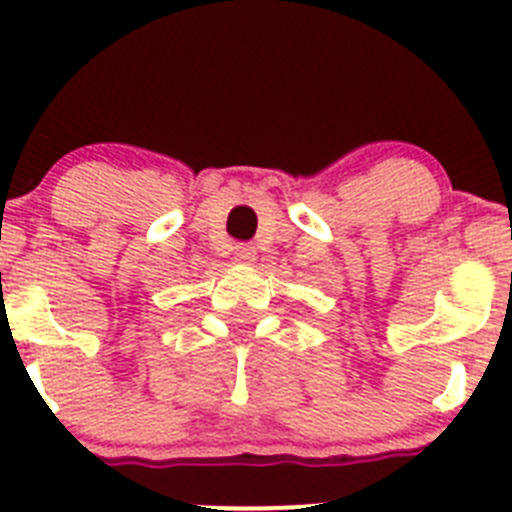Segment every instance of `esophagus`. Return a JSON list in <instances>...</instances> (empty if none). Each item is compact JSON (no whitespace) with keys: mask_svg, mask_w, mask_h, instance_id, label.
<instances>
[{"mask_svg":"<svg viewBox=\"0 0 512 512\" xmlns=\"http://www.w3.org/2000/svg\"><path fill=\"white\" fill-rule=\"evenodd\" d=\"M235 260L240 262V265H252V262L257 260L255 245H247V242H242V245H235Z\"/></svg>","mask_w":512,"mask_h":512,"instance_id":"esophagus-1","label":"esophagus"}]
</instances>
